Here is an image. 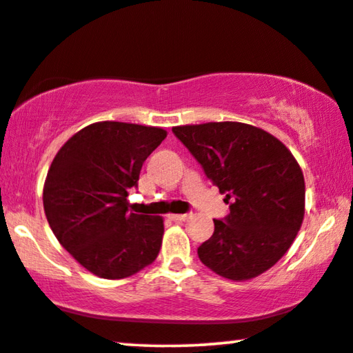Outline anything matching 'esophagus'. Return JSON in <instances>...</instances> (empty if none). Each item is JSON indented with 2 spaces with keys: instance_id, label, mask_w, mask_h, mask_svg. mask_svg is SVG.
Masks as SVG:
<instances>
[{
  "instance_id": "1",
  "label": "esophagus",
  "mask_w": 353,
  "mask_h": 353,
  "mask_svg": "<svg viewBox=\"0 0 353 353\" xmlns=\"http://www.w3.org/2000/svg\"><path fill=\"white\" fill-rule=\"evenodd\" d=\"M189 213H184V214H168V218L171 221H176V223H179V221H185L189 218Z\"/></svg>"
}]
</instances>
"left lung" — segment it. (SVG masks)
<instances>
[{"label": "left lung", "mask_w": 353, "mask_h": 353, "mask_svg": "<svg viewBox=\"0 0 353 353\" xmlns=\"http://www.w3.org/2000/svg\"><path fill=\"white\" fill-rule=\"evenodd\" d=\"M172 132L229 205L196 250L201 263L232 281L270 270L292 245L305 214L303 174L292 153L242 122L179 125Z\"/></svg>", "instance_id": "8db88e82"}]
</instances>
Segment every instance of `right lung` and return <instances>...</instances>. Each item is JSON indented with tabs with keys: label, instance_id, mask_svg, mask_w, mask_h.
Instances as JSON below:
<instances>
[{
	"label": "right lung",
	"instance_id": "1",
	"mask_svg": "<svg viewBox=\"0 0 353 353\" xmlns=\"http://www.w3.org/2000/svg\"><path fill=\"white\" fill-rule=\"evenodd\" d=\"M166 130L103 121L72 135L45 181L43 208L61 245L98 278L124 279L158 256L161 216L129 210L128 195Z\"/></svg>",
	"mask_w": 353,
	"mask_h": 353
}]
</instances>
